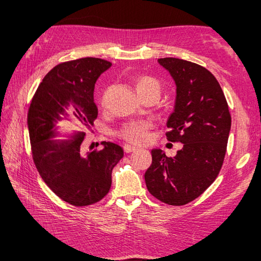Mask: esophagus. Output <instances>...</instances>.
Wrapping results in <instances>:
<instances>
[{"instance_id": "34e87169", "label": "esophagus", "mask_w": 261, "mask_h": 261, "mask_svg": "<svg viewBox=\"0 0 261 261\" xmlns=\"http://www.w3.org/2000/svg\"><path fill=\"white\" fill-rule=\"evenodd\" d=\"M123 149H124V151H125V152H132V151H136V150H138V148H137V147H135V146H130V145H125V146L123 147Z\"/></svg>"}]
</instances>
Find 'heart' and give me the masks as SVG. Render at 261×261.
<instances>
[{
    "instance_id": "1",
    "label": "heart",
    "mask_w": 261,
    "mask_h": 261,
    "mask_svg": "<svg viewBox=\"0 0 261 261\" xmlns=\"http://www.w3.org/2000/svg\"><path fill=\"white\" fill-rule=\"evenodd\" d=\"M137 93L142 97L150 93L160 94V84L157 80L150 76H139L135 82ZM150 127L149 122H132L122 127L120 136L126 141L141 145L148 140V130Z\"/></svg>"
}]
</instances>
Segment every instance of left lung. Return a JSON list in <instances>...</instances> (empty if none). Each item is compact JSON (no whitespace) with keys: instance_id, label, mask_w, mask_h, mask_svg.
<instances>
[{"instance_id":"8db88e82","label":"left lung","mask_w":261,"mask_h":261,"mask_svg":"<svg viewBox=\"0 0 261 261\" xmlns=\"http://www.w3.org/2000/svg\"><path fill=\"white\" fill-rule=\"evenodd\" d=\"M176 85L167 140L182 143L176 156L152 149L145 173L149 193L169 205L194 201L215 180L222 167L231 129L228 103L212 73L184 59L160 58Z\"/></svg>"}]
</instances>
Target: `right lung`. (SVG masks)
<instances>
[{
  "label": "right lung",
  "instance_id": "1",
  "mask_svg": "<svg viewBox=\"0 0 261 261\" xmlns=\"http://www.w3.org/2000/svg\"><path fill=\"white\" fill-rule=\"evenodd\" d=\"M111 66L93 57L57 65L39 85L28 112L32 156L39 174L58 197L74 206L101 201L112 184V169L123 157V149L109 141H103L98 151L85 152L82 148L85 132L92 130L97 118L95 83ZM63 120L82 131L62 133L58 123ZM59 136L64 138L59 140Z\"/></svg>",
  "mask_w": 261,
  "mask_h": 261
}]
</instances>
